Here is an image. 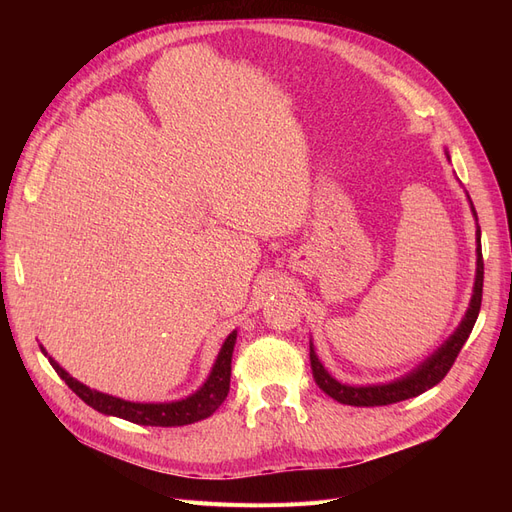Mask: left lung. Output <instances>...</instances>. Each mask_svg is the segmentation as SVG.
I'll return each mask as SVG.
<instances>
[{"label": "left lung", "mask_w": 512, "mask_h": 512, "mask_svg": "<svg viewBox=\"0 0 512 512\" xmlns=\"http://www.w3.org/2000/svg\"><path fill=\"white\" fill-rule=\"evenodd\" d=\"M446 158L451 160L448 151H446ZM468 200H470V196H468ZM470 209H472V215L476 220V277H474L470 305L466 309V316L461 318L459 327L453 331V335L448 337L438 350H433L423 363H418L412 371H408L406 376H401V378L391 380V382L359 384V386H352V384H344V382L335 380L329 374V371L324 369V365L320 363L312 339H309V363H312L314 380L329 397L339 401V404L356 406V408L389 406V404H397V401H404V399H410V397H416V395L429 391L431 386H436L448 374V369L453 367L459 350L463 348V344L468 342V337L474 329V322H476L478 312H480V299H483L485 267H483V250H480L478 215H476L472 200H470Z\"/></svg>", "instance_id": "left-lung-1"}]
</instances>
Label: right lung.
Segmentation results:
<instances>
[{"label": "right lung", "mask_w": 512, "mask_h": 512, "mask_svg": "<svg viewBox=\"0 0 512 512\" xmlns=\"http://www.w3.org/2000/svg\"><path fill=\"white\" fill-rule=\"evenodd\" d=\"M237 342V331H232L218 352V359H215L207 380L203 386L175 401H153V404H141V401H128L121 397H113L108 393H100L96 389H89L87 384L72 378L68 371L61 367L49 352L40 346L42 354L49 356L53 369L59 374L70 389L79 395L87 406L106 414V416H117L123 421H130L136 425H149V427H181V425H192L203 421V418L211 416L215 410L222 406L230 391V363H232V350H235Z\"/></svg>", "instance_id": "1"}]
</instances>
